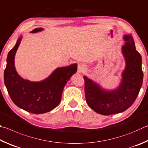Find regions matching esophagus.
<instances>
[{
  "mask_svg": "<svg viewBox=\"0 0 148 148\" xmlns=\"http://www.w3.org/2000/svg\"><path fill=\"white\" fill-rule=\"evenodd\" d=\"M86 69V66L83 64H79L78 65V73H82Z\"/></svg>",
  "mask_w": 148,
  "mask_h": 148,
  "instance_id": "1",
  "label": "esophagus"
}]
</instances>
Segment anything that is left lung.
I'll return each instance as SVG.
<instances>
[{"label":"left lung","mask_w":148,"mask_h":148,"mask_svg":"<svg viewBox=\"0 0 148 148\" xmlns=\"http://www.w3.org/2000/svg\"><path fill=\"white\" fill-rule=\"evenodd\" d=\"M125 43L122 54L125 60V68L121 73L122 79L117 88L103 89L92 80L84 76L85 97L89 107L102 115L122 112L133 104L143 82L142 57L136 50L131 35H125Z\"/></svg>","instance_id":"obj_1"}]
</instances>
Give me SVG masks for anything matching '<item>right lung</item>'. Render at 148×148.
Segmentation results:
<instances>
[{
	"label": "right lung",
	"mask_w": 148,
	"mask_h": 148,
	"mask_svg": "<svg viewBox=\"0 0 148 148\" xmlns=\"http://www.w3.org/2000/svg\"><path fill=\"white\" fill-rule=\"evenodd\" d=\"M37 28L31 31L36 33L43 30ZM22 40L19 37L17 43L7 56L4 79L8 92L15 105L27 112L43 114L54 109L60 102L64 88L71 77L77 71V65L58 67L43 81L31 82L19 75L15 67V53Z\"/></svg>",
	"instance_id": "1"
}]
</instances>
